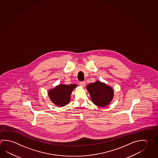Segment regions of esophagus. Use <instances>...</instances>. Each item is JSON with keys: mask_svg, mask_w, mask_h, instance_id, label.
Segmentation results:
<instances>
[{"mask_svg": "<svg viewBox=\"0 0 158 158\" xmlns=\"http://www.w3.org/2000/svg\"><path fill=\"white\" fill-rule=\"evenodd\" d=\"M79 85H80V86H81V87H84L85 86V82H83V81H81L79 83Z\"/></svg>", "mask_w": 158, "mask_h": 158, "instance_id": "obj_1", "label": "esophagus"}]
</instances>
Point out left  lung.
<instances>
[{
    "instance_id": "left-lung-1",
    "label": "left lung",
    "mask_w": 158,
    "mask_h": 158,
    "mask_svg": "<svg viewBox=\"0 0 158 158\" xmlns=\"http://www.w3.org/2000/svg\"><path fill=\"white\" fill-rule=\"evenodd\" d=\"M92 102L99 107L109 105L114 97L113 89L100 81H96L86 86Z\"/></svg>"
}]
</instances>
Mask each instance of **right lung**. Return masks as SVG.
Returning a JSON list of instances; mask_svg holds the SVG:
<instances>
[{"label":"right lung","instance_id":"right-lung-1","mask_svg":"<svg viewBox=\"0 0 158 158\" xmlns=\"http://www.w3.org/2000/svg\"><path fill=\"white\" fill-rule=\"evenodd\" d=\"M77 85L59 84L54 88L48 91V95L50 100L56 105L63 107L68 104L70 101L71 94Z\"/></svg>","mask_w":158,"mask_h":158}]
</instances>
